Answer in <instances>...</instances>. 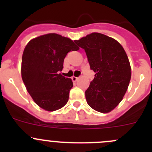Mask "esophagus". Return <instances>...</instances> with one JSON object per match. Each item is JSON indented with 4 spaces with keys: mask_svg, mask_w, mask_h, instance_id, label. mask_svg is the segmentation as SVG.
<instances>
[{
    "mask_svg": "<svg viewBox=\"0 0 152 152\" xmlns=\"http://www.w3.org/2000/svg\"><path fill=\"white\" fill-rule=\"evenodd\" d=\"M78 79H79L78 77H76V76H73V77H72V81H73V82H76V81L78 80Z\"/></svg>",
    "mask_w": 152,
    "mask_h": 152,
    "instance_id": "1",
    "label": "esophagus"
}]
</instances>
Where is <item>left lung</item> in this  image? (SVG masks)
<instances>
[{
  "label": "left lung",
  "mask_w": 152,
  "mask_h": 152,
  "mask_svg": "<svg viewBox=\"0 0 152 152\" xmlns=\"http://www.w3.org/2000/svg\"><path fill=\"white\" fill-rule=\"evenodd\" d=\"M75 43L85 49L95 78L85 91L87 104L102 113H110L123 99L131 79V67L124 48L113 38L92 33Z\"/></svg>",
  "instance_id": "obj_1"
}]
</instances>
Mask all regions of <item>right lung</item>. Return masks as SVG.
Wrapping results in <instances>:
<instances>
[{"label": "right lung", "instance_id": "add662e5", "mask_svg": "<svg viewBox=\"0 0 152 152\" xmlns=\"http://www.w3.org/2000/svg\"><path fill=\"white\" fill-rule=\"evenodd\" d=\"M73 40L57 34L32 39L24 49L21 76L34 102L46 111H55L67 104L73 82L59 72L67 53L78 50Z\"/></svg>", "mask_w": 152, "mask_h": 152}]
</instances>
